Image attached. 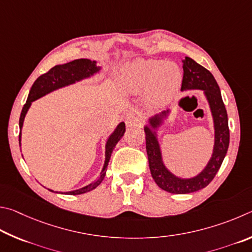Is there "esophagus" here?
Masks as SVG:
<instances>
[{"mask_svg": "<svg viewBox=\"0 0 252 252\" xmlns=\"http://www.w3.org/2000/svg\"><path fill=\"white\" fill-rule=\"evenodd\" d=\"M127 127H137L142 125V118L136 115H128L125 119Z\"/></svg>", "mask_w": 252, "mask_h": 252, "instance_id": "1", "label": "esophagus"}]
</instances>
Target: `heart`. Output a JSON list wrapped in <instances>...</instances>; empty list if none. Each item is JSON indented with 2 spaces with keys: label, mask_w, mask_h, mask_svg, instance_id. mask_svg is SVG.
Returning a JSON list of instances; mask_svg holds the SVG:
<instances>
[{
  "label": "heart",
  "mask_w": 252,
  "mask_h": 252,
  "mask_svg": "<svg viewBox=\"0 0 252 252\" xmlns=\"http://www.w3.org/2000/svg\"><path fill=\"white\" fill-rule=\"evenodd\" d=\"M183 83V74L174 62L138 59L124 66L121 85L128 94L146 93L147 99L162 106L177 95Z\"/></svg>",
  "instance_id": "heart-1"
}]
</instances>
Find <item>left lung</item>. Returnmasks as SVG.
Here are the masks:
<instances>
[{"label":"left lung","instance_id":"obj_1","mask_svg":"<svg viewBox=\"0 0 252 252\" xmlns=\"http://www.w3.org/2000/svg\"><path fill=\"white\" fill-rule=\"evenodd\" d=\"M183 63L184 76L182 91L201 90L205 92L214 117L215 146L213 156H211L205 169L199 175L192 178H179L171 174L162 162L159 143L157 140L156 133L152 130V128L156 129L160 125L162 119L169 112L168 110L162 112L161 114L155 115L149 119L152 128L145 126V134H146L145 138H146V151L152 177L158 185V187H160L162 190L170 193H177V195L195 192L208 186L211 180L215 178L216 174L218 173L229 147L227 110L224 107L221 93H220L217 82L208 69L196 63L190 57H185Z\"/></svg>","mask_w":252,"mask_h":252}]
</instances>
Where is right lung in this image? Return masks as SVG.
I'll list each match as a JSON object with an SVG mask.
<instances>
[{
	"mask_svg": "<svg viewBox=\"0 0 252 252\" xmlns=\"http://www.w3.org/2000/svg\"><path fill=\"white\" fill-rule=\"evenodd\" d=\"M99 69L100 67H97L95 61L92 62L91 60H87V59H79V60H74L72 62H69V63H66L63 65H56L48 70L47 73L41 75V76L34 82L32 87H31L28 100H26L25 105L23 106V109H22V113L20 116V123H19L20 124V135H19L20 147H21V130H22V127H23L25 115L28 113L32 101L36 100L37 98H39V97L48 94V93L57 90V88L67 86V85H70V84H74L75 82L81 81L83 78L90 77L92 75H94L95 73L98 72ZM124 133H125V123H121L116 127V129L114 130V133L109 136L107 143H106L105 164L99 177L97 178L94 183L88 185V186L77 189V190L68 191L66 192V195H81V193L88 192L93 190V189H95L101 182H103V179L106 175V169H107V166H108V161L110 159V156H112V153L114 151L115 146H116V144L119 142V139L123 137Z\"/></svg>",
	"mask_w": 252,
	"mask_h": 252,
	"instance_id": "add662e5",
	"label": "right lung"
}]
</instances>
